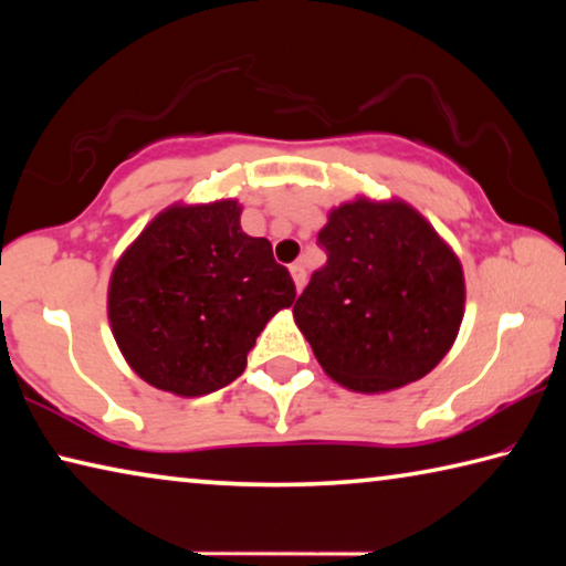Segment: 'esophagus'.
Listing matches in <instances>:
<instances>
[{
	"label": "esophagus",
	"instance_id": "1",
	"mask_svg": "<svg viewBox=\"0 0 566 566\" xmlns=\"http://www.w3.org/2000/svg\"><path fill=\"white\" fill-rule=\"evenodd\" d=\"M290 274H292V280H294L296 292H302V286H304V282H306L304 266H302V264H292V266H290Z\"/></svg>",
	"mask_w": 566,
	"mask_h": 566
}]
</instances>
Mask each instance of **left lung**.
<instances>
[{"mask_svg": "<svg viewBox=\"0 0 566 566\" xmlns=\"http://www.w3.org/2000/svg\"><path fill=\"white\" fill-rule=\"evenodd\" d=\"M327 264L294 302L322 369L354 391L429 375L464 317V274L424 217L405 202L342 205L317 237Z\"/></svg>", "mask_w": 566, "mask_h": 566, "instance_id": "8db88e82", "label": "left lung"}]
</instances>
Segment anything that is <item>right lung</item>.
Instances as JSON below:
<instances>
[{
    "mask_svg": "<svg viewBox=\"0 0 566 566\" xmlns=\"http://www.w3.org/2000/svg\"><path fill=\"white\" fill-rule=\"evenodd\" d=\"M234 199L169 207L122 254L109 322L124 359L151 387L199 397L242 375L247 354L296 290L264 237L239 227Z\"/></svg>",
    "mask_w": 566,
    "mask_h": 566,
    "instance_id": "obj_1",
    "label": "right lung"
}]
</instances>
